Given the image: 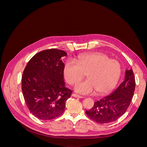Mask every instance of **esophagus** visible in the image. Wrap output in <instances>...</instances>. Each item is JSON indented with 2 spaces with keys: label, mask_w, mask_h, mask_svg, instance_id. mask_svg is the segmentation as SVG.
Returning <instances> with one entry per match:
<instances>
[{
  "label": "esophagus",
  "mask_w": 147,
  "mask_h": 147,
  "mask_svg": "<svg viewBox=\"0 0 147 147\" xmlns=\"http://www.w3.org/2000/svg\"><path fill=\"white\" fill-rule=\"evenodd\" d=\"M72 96H74V97H78V98H83V96L78 95V94H72Z\"/></svg>",
  "instance_id": "34e87169"
}]
</instances>
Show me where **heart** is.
<instances>
[{
	"label": "heart",
	"instance_id": "b5f03b06",
	"mask_svg": "<svg viewBox=\"0 0 147 147\" xmlns=\"http://www.w3.org/2000/svg\"><path fill=\"white\" fill-rule=\"evenodd\" d=\"M64 75L70 84H77L86 74L87 79L78 83L74 90L82 94H105L116 86L121 75V64L104 53L80 55L75 61L69 59L64 65Z\"/></svg>",
	"mask_w": 147,
	"mask_h": 147
}]
</instances>
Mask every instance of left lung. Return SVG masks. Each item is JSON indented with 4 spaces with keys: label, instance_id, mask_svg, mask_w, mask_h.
Returning a JSON list of instances; mask_svg holds the SVG:
<instances>
[{
    "label": "left lung",
    "instance_id": "1",
    "mask_svg": "<svg viewBox=\"0 0 147 147\" xmlns=\"http://www.w3.org/2000/svg\"><path fill=\"white\" fill-rule=\"evenodd\" d=\"M136 81L132 69L126 70L124 81L112 94L94 102L88 116L100 124L116 121L126 112L134 96Z\"/></svg>",
    "mask_w": 147,
    "mask_h": 147
}]
</instances>
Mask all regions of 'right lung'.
I'll return each instance as SVG.
<instances>
[{
	"instance_id": "right-lung-1",
	"label": "right lung",
	"mask_w": 147,
	"mask_h": 147,
	"mask_svg": "<svg viewBox=\"0 0 147 147\" xmlns=\"http://www.w3.org/2000/svg\"><path fill=\"white\" fill-rule=\"evenodd\" d=\"M67 53L57 49L43 50L28 62L22 77V91L30 113L42 120H51L64 112L71 91L65 86L64 64Z\"/></svg>"
}]
</instances>
